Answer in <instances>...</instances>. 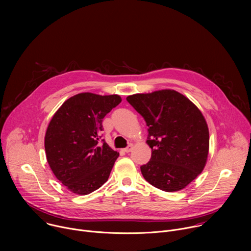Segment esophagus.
<instances>
[{
	"instance_id": "obj_1",
	"label": "esophagus",
	"mask_w": 251,
	"mask_h": 251,
	"mask_svg": "<svg viewBox=\"0 0 251 251\" xmlns=\"http://www.w3.org/2000/svg\"><path fill=\"white\" fill-rule=\"evenodd\" d=\"M132 148H133V145L132 144H129L125 149H124V152H126V153H129V152H131V150H132Z\"/></svg>"
}]
</instances>
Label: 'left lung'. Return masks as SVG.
Returning a JSON list of instances; mask_svg holds the SVG:
<instances>
[{
    "instance_id": "1",
    "label": "left lung",
    "mask_w": 251,
    "mask_h": 251,
    "mask_svg": "<svg viewBox=\"0 0 251 251\" xmlns=\"http://www.w3.org/2000/svg\"><path fill=\"white\" fill-rule=\"evenodd\" d=\"M127 101L148 126L150 161L141 173L152 186L176 192L202 172L209 147L206 121L198 107L180 92L164 89L128 96Z\"/></svg>"
}]
</instances>
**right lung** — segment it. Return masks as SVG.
<instances>
[{
	"label": "right lung",
	"mask_w": 251,
	"mask_h": 251,
	"mask_svg": "<svg viewBox=\"0 0 251 251\" xmlns=\"http://www.w3.org/2000/svg\"><path fill=\"white\" fill-rule=\"evenodd\" d=\"M122 101L90 92L68 98L52 116L45 137L48 163L71 193L88 195L107 180L119 153L101 140L102 121Z\"/></svg>",
	"instance_id": "obj_1"
}]
</instances>
